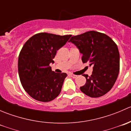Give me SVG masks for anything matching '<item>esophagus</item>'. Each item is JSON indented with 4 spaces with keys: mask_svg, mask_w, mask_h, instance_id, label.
<instances>
[{
    "mask_svg": "<svg viewBox=\"0 0 131 131\" xmlns=\"http://www.w3.org/2000/svg\"><path fill=\"white\" fill-rule=\"evenodd\" d=\"M70 76H71V77H72L74 78V79H75V78H76V77H77V75H73V74H72V73L70 74Z\"/></svg>",
    "mask_w": 131,
    "mask_h": 131,
    "instance_id": "1",
    "label": "esophagus"
}]
</instances>
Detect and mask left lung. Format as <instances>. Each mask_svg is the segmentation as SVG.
<instances>
[{"mask_svg":"<svg viewBox=\"0 0 131 131\" xmlns=\"http://www.w3.org/2000/svg\"><path fill=\"white\" fill-rule=\"evenodd\" d=\"M72 42L82 54V61L93 67L92 75L84 74L85 85L80 91L91 97L103 96L111 90L118 77L120 55L115 42L106 34L89 31L73 36Z\"/></svg>","mask_w":131,"mask_h":131,"instance_id":"obj_1","label":"left lung"}]
</instances>
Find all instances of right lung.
I'll return each instance as SVG.
<instances>
[{
    "instance_id": "1",
    "label": "right lung",
    "mask_w": 131,
    "mask_h": 131,
    "mask_svg": "<svg viewBox=\"0 0 131 131\" xmlns=\"http://www.w3.org/2000/svg\"><path fill=\"white\" fill-rule=\"evenodd\" d=\"M71 37L39 33L25 42L18 58V73L23 89L32 98L49 102L59 94L67 74L55 73L49 64Z\"/></svg>"
}]
</instances>
